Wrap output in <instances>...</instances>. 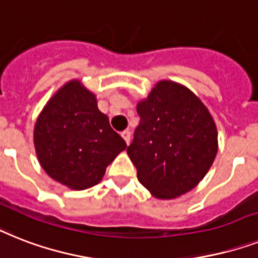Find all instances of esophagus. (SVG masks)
Masks as SVG:
<instances>
[{
	"mask_svg": "<svg viewBox=\"0 0 258 258\" xmlns=\"http://www.w3.org/2000/svg\"><path fill=\"white\" fill-rule=\"evenodd\" d=\"M122 138L125 140V143L130 144V140H131V133H130V130H124V131H123Z\"/></svg>",
	"mask_w": 258,
	"mask_h": 258,
	"instance_id": "obj_1",
	"label": "esophagus"
}]
</instances>
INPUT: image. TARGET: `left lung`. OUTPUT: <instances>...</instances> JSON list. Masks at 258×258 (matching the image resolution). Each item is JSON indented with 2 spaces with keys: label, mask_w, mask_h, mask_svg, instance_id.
<instances>
[{
  "label": "left lung",
  "mask_w": 258,
  "mask_h": 258,
  "mask_svg": "<svg viewBox=\"0 0 258 258\" xmlns=\"http://www.w3.org/2000/svg\"><path fill=\"white\" fill-rule=\"evenodd\" d=\"M140 122L127 152L138 180L155 198L173 199L199 184L217 154V130L203 102L162 81L138 103Z\"/></svg>",
  "instance_id": "left-lung-1"
}]
</instances>
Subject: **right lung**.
<instances>
[{"instance_id":"add662e5","label":"right lung","mask_w":258,"mask_h":258,"mask_svg":"<svg viewBox=\"0 0 258 258\" xmlns=\"http://www.w3.org/2000/svg\"><path fill=\"white\" fill-rule=\"evenodd\" d=\"M34 146L46 173L77 190L99 183L127 147L79 81L69 82L47 102L35 123Z\"/></svg>"}]
</instances>
